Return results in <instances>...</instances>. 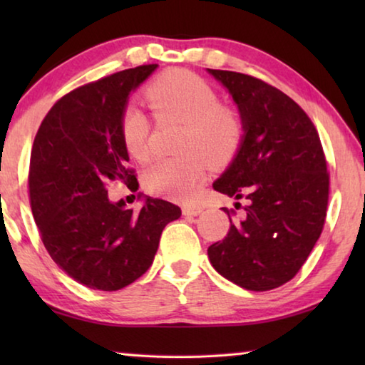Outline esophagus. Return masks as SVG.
Wrapping results in <instances>:
<instances>
[{
	"instance_id": "34e87169",
	"label": "esophagus",
	"mask_w": 365,
	"mask_h": 365,
	"mask_svg": "<svg viewBox=\"0 0 365 365\" xmlns=\"http://www.w3.org/2000/svg\"><path fill=\"white\" fill-rule=\"evenodd\" d=\"M201 211H202V207L196 206V205H185L182 207L183 215H197V214H201Z\"/></svg>"
}]
</instances>
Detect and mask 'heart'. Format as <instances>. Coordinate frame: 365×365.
Here are the masks:
<instances>
[{
    "instance_id": "obj_1",
    "label": "heart",
    "mask_w": 365,
    "mask_h": 365,
    "mask_svg": "<svg viewBox=\"0 0 365 365\" xmlns=\"http://www.w3.org/2000/svg\"><path fill=\"white\" fill-rule=\"evenodd\" d=\"M143 98L156 119L182 122L177 145L182 154L153 163L145 172V187L154 195L185 200L205 178V158L211 164H224L237 154L246 133L243 117L235 108L220 104L217 90L205 78L183 69L151 80ZM120 137L132 158L146 160L151 156L150 120L137 106L122 110Z\"/></svg>"
}]
</instances>
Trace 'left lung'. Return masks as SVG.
<instances>
[{"instance_id":"1","label":"left lung","mask_w":365,"mask_h":365,"mask_svg":"<svg viewBox=\"0 0 365 365\" xmlns=\"http://www.w3.org/2000/svg\"><path fill=\"white\" fill-rule=\"evenodd\" d=\"M207 71L230 91L246 127L214 190L250 201L207 256L227 280L267 292L298 274L324 230L330 188L324 148L309 115L279 88L246 73Z\"/></svg>"}]
</instances>
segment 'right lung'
Wrapping results in <instances>:
<instances>
[{
  "instance_id": "obj_1",
  "label": "right lung",
  "mask_w": 365,
  "mask_h": 365,
  "mask_svg": "<svg viewBox=\"0 0 365 365\" xmlns=\"http://www.w3.org/2000/svg\"><path fill=\"white\" fill-rule=\"evenodd\" d=\"M158 64L115 72L72 90L48 110L35 135L29 193L41 242L54 262L82 285L117 292L153 264L159 238L182 215L146 196L140 211L110 202L106 187L138 188L120 137L128 95Z\"/></svg>"
}]
</instances>
